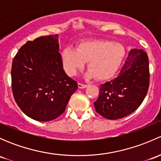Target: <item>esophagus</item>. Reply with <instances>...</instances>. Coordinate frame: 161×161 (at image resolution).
I'll list each match as a JSON object with an SVG mask.
<instances>
[{"label": "esophagus", "mask_w": 161, "mask_h": 161, "mask_svg": "<svg viewBox=\"0 0 161 161\" xmlns=\"http://www.w3.org/2000/svg\"><path fill=\"white\" fill-rule=\"evenodd\" d=\"M78 86H79V89H84L86 88V87H87V85L86 84H83V83H81V82H79Z\"/></svg>", "instance_id": "esophagus-1"}]
</instances>
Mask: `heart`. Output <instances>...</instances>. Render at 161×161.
I'll return each instance as SVG.
<instances>
[{"instance_id": "1", "label": "heart", "mask_w": 161, "mask_h": 161, "mask_svg": "<svg viewBox=\"0 0 161 161\" xmlns=\"http://www.w3.org/2000/svg\"><path fill=\"white\" fill-rule=\"evenodd\" d=\"M125 56V49L121 43L110 40H92L82 42L76 50L66 48L62 60L66 72L74 75L83 69L88 61L87 77L98 80L111 78L118 70Z\"/></svg>"}]
</instances>
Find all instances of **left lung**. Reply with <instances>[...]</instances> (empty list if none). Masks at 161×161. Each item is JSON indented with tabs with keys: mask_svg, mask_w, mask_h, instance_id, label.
I'll return each instance as SVG.
<instances>
[{
	"mask_svg": "<svg viewBox=\"0 0 161 161\" xmlns=\"http://www.w3.org/2000/svg\"><path fill=\"white\" fill-rule=\"evenodd\" d=\"M150 86L149 58L142 49L129 53L118 77L100 86L96 111L108 120L128 116L140 106Z\"/></svg>",
	"mask_w": 161,
	"mask_h": 161,
	"instance_id": "left-lung-1",
	"label": "left lung"
}]
</instances>
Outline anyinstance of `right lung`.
Here are the masks:
<instances>
[{
  "label": "right lung",
  "mask_w": 161,
  "mask_h": 161,
  "mask_svg": "<svg viewBox=\"0 0 161 161\" xmlns=\"http://www.w3.org/2000/svg\"><path fill=\"white\" fill-rule=\"evenodd\" d=\"M58 35L28 41L17 52L11 67V89L16 103L36 121L56 119L65 111L78 83L63 69Z\"/></svg>",
  "instance_id": "right-lung-1"
}]
</instances>
